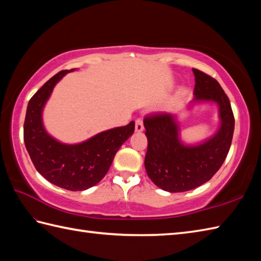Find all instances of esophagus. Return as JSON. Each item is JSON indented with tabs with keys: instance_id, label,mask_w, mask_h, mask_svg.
Instances as JSON below:
<instances>
[{
	"instance_id": "34e87169",
	"label": "esophagus",
	"mask_w": 261,
	"mask_h": 261,
	"mask_svg": "<svg viewBox=\"0 0 261 261\" xmlns=\"http://www.w3.org/2000/svg\"><path fill=\"white\" fill-rule=\"evenodd\" d=\"M143 129H145V127H143V121L141 119L136 120V131L137 132H142Z\"/></svg>"
}]
</instances>
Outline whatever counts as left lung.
<instances>
[{
    "instance_id": "left-lung-1",
    "label": "left lung",
    "mask_w": 261,
    "mask_h": 261,
    "mask_svg": "<svg viewBox=\"0 0 261 261\" xmlns=\"http://www.w3.org/2000/svg\"><path fill=\"white\" fill-rule=\"evenodd\" d=\"M193 73L195 97L190 108L202 103L218 105L220 125L212 136L187 145L180 139L177 114H153L143 120L147 174L154 185L169 193L191 191L212 178L228 156L233 137L234 116L229 97L213 77L194 68Z\"/></svg>"
}]
</instances>
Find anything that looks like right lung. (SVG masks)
Segmentation results:
<instances>
[{"label": "right lung", "instance_id": "right-lung-1", "mask_svg": "<svg viewBox=\"0 0 261 261\" xmlns=\"http://www.w3.org/2000/svg\"><path fill=\"white\" fill-rule=\"evenodd\" d=\"M71 70L51 77L28 104L23 137L24 145L36 169L54 185L68 191H85L107 175L120 147L134 135L135 122L113 127L75 145L55 139L45 129L43 109L54 87Z\"/></svg>", "mask_w": 261, "mask_h": 261}]
</instances>
